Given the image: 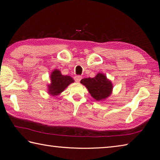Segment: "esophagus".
I'll use <instances>...</instances> for the list:
<instances>
[{
	"label": "esophagus",
	"instance_id": "esophagus-1",
	"mask_svg": "<svg viewBox=\"0 0 160 160\" xmlns=\"http://www.w3.org/2000/svg\"><path fill=\"white\" fill-rule=\"evenodd\" d=\"M81 79H82V77L81 75H76L74 77V79H75V82H77V83H79Z\"/></svg>",
	"mask_w": 160,
	"mask_h": 160
}]
</instances>
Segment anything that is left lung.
I'll list each match as a JSON object with an SVG mask.
<instances>
[{
    "label": "left lung",
    "instance_id": "1",
    "mask_svg": "<svg viewBox=\"0 0 160 160\" xmlns=\"http://www.w3.org/2000/svg\"><path fill=\"white\" fill-rule=\"evenodd\" d=\"M81 83L85 85L89 93L97 101L105 99L112 93L113 85L103 73H98L93 78L81 79Z\"/></svg>",
    "mask_w": 160,
    "mask_h": 160
}]
</instances>
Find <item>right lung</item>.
Segmentation results:
<instances>
[{"mask_svg":"<svg viewBox=\"0 0 160 160\" xmlns=\"http://www.w3.org/2000/svg\"><path fill=\"white\" fill-rule=\"evenodd\" d=\"M51 84L48 85V93L52 96L59 95L68 85L73 83L74 80L71 76L62 75L59 70L55 69L50 76Z\"/></svg>","mask_w":160,"mask_h":160,"instance_id":"1","label":"right lung"}]
</instances>
